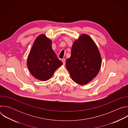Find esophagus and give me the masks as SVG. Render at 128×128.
Listing matches in <instances>:
<instances>
[{
  "label": "esophagus",
  "mask_w": 128,
  "mask_h": 128,
  "mask_svg": "<svg viewBox=\"0 0 128 128\" xmlns=\"http://www.w3.org/2000/svg\"><path fill=\"white\" fill-rule=\"evenodd\" d=\"M62 62H63V64H64V65H65V61H66L65 59V58L62 59Z\"/></svg>",
  "instance_id": "obj_1"
}]
</instances>
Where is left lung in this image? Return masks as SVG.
<instances>
[{"mask_svg": "<svg viewBox=\"0 0 128 128\" xmlns=\"http://www.w3.org/2000/svg\"><path fill=\"white\" fill-rule=\"evenodd\" d=\"M101 63V54L96 44L90 36L83 34L73 44L66 67L72 80L84 85L98 74Z\"/></svg>", "mask_w": 128, "mask_h": 128, "instance_id": "1", "label": "left lung"}]
</instances>
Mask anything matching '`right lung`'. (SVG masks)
I'll return each instance as SVG.
<instances>
[{
    "mask_svg": "<svg viewBox=\"0 0 128 128\" xmlns=\"http://www.w3.org/2000/svg\"><path fill=\"white\" fill-rule=\"evenodd\" d=\"M52 40L44 34L35 40L28 55L27 64L32 75L40 80H49L63 63L52 48Z\"/></svg>",
    "mask_w": 128,
    "mask_h": 128,
    "instance_id": "obj_1",
    "label": "right lung"
}]
</instances>
